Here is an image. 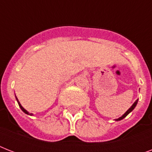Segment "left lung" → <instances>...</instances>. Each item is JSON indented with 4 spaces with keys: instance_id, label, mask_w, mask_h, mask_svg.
I'll return each instance as SVG.
<instances>
[{
    "instance_id": "obj_1",
    "label": "left lung",
    "mask_w": 152,
    "mask_h": 152,
    "mask_svg": "<svg viewBox=\"0 0 152 152\" xmlns=\"http://www.w3.org/2000/svg\"><path fill=\"white\" fill-rule=\"evenodd\" d=\"M137 102H138V99H137V101L135 102L134 103L132 104V106H131V107H130V108L129 109V110H128L127 111H126V112H125V114H124V115H122V116H121V118H118V119H116V121H120V120H122L123 118H125V117H126V116H127L128 114H129V113H130V112H131V111L133 110V109H134L135 107H136V106H137Z\"/></svg>"
}]
</instances>
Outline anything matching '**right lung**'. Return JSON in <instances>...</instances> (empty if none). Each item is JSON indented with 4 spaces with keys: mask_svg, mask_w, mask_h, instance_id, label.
Masks as SVG:
<instances>
[{
    "mask_svg": "<svg viewBox=\"0 0 152 152\" xmlns=\"http://www.w3.org/2000/svg\"><path fill=\"white\" fill-rule=\"evenodd\" d=\"M16 100H17V102H18V104H19V106H20V109H21V110H22L23 111V112H24L25 113H27V114H29V115H32V114H33V113H28V112H27V110H25L24 108H23V107L22 106H21V104L20 103V102L18 101V99H17V98H16Z\"/></svg>",
    "mask_w": 152,
    "mask_h": 152,
    "instance_id": "add662e5",
    "label": "right lung"
}]
</instances>
